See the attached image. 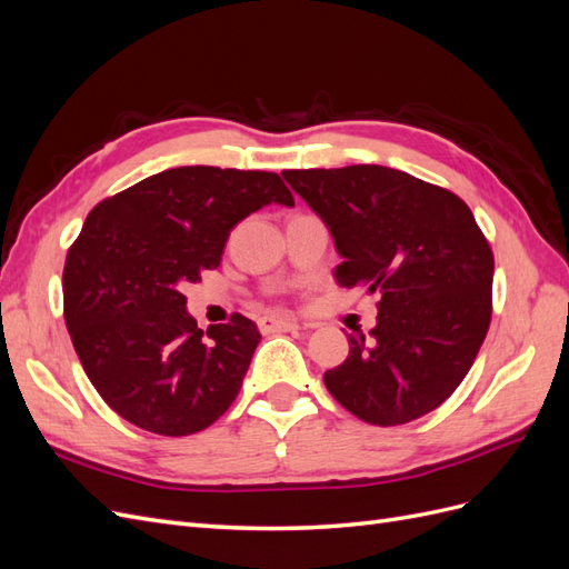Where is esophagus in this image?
I'll list each match as a JSON object with an SVG mask.
<instances>
[{"label":"esophagus","mask_w":569,"mask_h":569,"mask_svg":"<svg viewBox=\"0 0 569 569\" xmlns=\"http://www.w3.org/2000/svg\"><path fill=\"white\" fill-rule=\"evenodd\" d=\"M258 330L263 335L270 332H291V330H299V322L297 320H289V318H274V316H263L258 320Z\"/></svg>","instance_id":"1"}]
</instances>
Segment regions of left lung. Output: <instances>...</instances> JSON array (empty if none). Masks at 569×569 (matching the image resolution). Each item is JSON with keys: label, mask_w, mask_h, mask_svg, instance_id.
I'll return each mask as SVG.
<instances>
[{"label": "left lung", "mask_w": 569, "mask_h": 569, "mask_svg": "<svg viewBox=\"0 0 569 569\" xmlns=\"http://www.w3.org/2000/svg\"><path fill=\"white\" fill-rule=\"evenodd\" d=\"M327 222L339 287L377 291V325L349 337L325 387L358 420L393 427L439 408L491 322L493 253L458 194L385 166L282 170Z\"/></svg>", "instance_id": "obj_1"}]
</instances>
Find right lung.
Listing matches in <instances>:
<instances>
[{"mask_svg":"<svg viewBox=\"0 0 569 569\" xmlns=\"http://www.w3.org/2000/svg\"><path fill=\"white\" fill-rule=\"evenodd\" d=\"M295 206L278 173L184 166L107 197L63 266V318L84 375L120 418L163 437L211 427L237 399L256 325L199 330L182 289L220 266L230 230L266 203Z\"/></svg>","mask_w":569,"mask_h":569,"instance_id":"add662e5","label":"right lung"}]
</instances>
